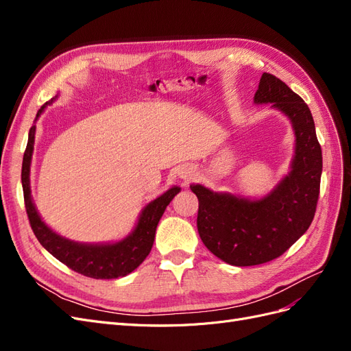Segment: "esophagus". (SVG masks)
<instances>
[{"label":"esophagus","instance_id":"1","mask_svg":"<svg viewBox=\"0 0 351 351\" xmlns=\"http://www.w3.org/2000/svg\"><path fill=\"white\" fill-rule=\"evenodd\" d=\"M195 176V171H192V168H186V169H183L182 173H180V177H182L184 182H189L190 178H192Z\"/></svg>","mask_w":351,"mask_h":351}]
</instances>
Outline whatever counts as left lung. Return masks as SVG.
I'll return each instance as SVG.
<instances>
[{
  "instance_id": "obj_1",
  "label": "left lung",
  "mask_w": 351,
  "mask_h": 351,
  "mask_svg": "<svg viewBox=\"0 0 351 351\" xmlns=\"http://www.w3.org/2000/svg\"><path fill=\"white\" fill-rule=\"evenodd\" d=\"M254 102L272 104L293 124L295 151L289 176L256 200L190 186L199 199L202 241L234 267L261 265L289 250L312 224L321 187L322 151L306 102L269 73L262 74Z\"/></svg>"
}]
</instances>
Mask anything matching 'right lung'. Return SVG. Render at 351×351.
Instances as JSON below:
<instances>
[{"mask_svg":"<svg viewBox=\"0 0 351 351\" xmlns=\"http://www.w3.org/2000/svg\"><path fill=\"white\" fill-rule=\"evenodd\" d=\"M52 101H54V98L48 101L38 111L36 119L45 110L48 104H52ZM35 130V125H32L29 130V139L22 165V186L27 218L39 243L52 256L67 265L70 269L84 275V277L95 280H112L125 277L127 274L133 272L146 259L147 254H149L155 240L158 222L161 219L165 208L169 205V202L180 192V187H171L164 195L152 200L151 204H147L143 208L139 219H137V224L132 231V234H129L125 239L117 243L105 244L71 241L66 237H61L56 231H52L42 221L34 202H32L29 176L32 154H34Z\"/></svg>","mask_w":351,"mask_h":351,"instance_id":"add662e5","label":"right lung"}]
</instances>
